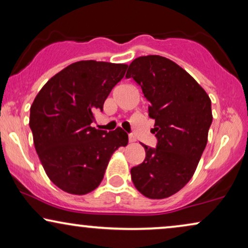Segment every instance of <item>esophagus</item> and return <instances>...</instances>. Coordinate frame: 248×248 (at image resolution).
<instances>
[{
	"label": "esophagus",
	"mask_w": 248,
	"mask_h": 248,
	"mask_svg": "<svg viewBox=\"0 0 248 248\" xmlns=\"http://www.w3.org/2000/svg\"><path fill=\"white\" fill-rule=\"evenodd\" d=\"M128 141H130L131 143H133V142L137 141V139H135V137H134L133 134H130V135H128Z\"/></svg>",
	"instance_id": "obj_1"
}]
</instances>
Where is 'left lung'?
Instances as JSON below:
<instances>
[{
	"label": "left lung",
	"mask_w": 248,
	"mask_h": 248,
	"mask_svg": "<svg viewBox=\"0 0 248 248\" xmlns=\"http://www.w3.org/2000/svg\"><path fill=\"white\" fill-rule=\"evenodd\" d=\"M126 78L141 87L155 120L157 147L142 144L144 161L131 169L132 182L149 199H166L187 184L204 151L212 123L211 100L205 90L166 57L141 56Z\"/></svg>",
	"instance_id": "1"
}]
</instances>
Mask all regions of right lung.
Returning <instances> with one entry per match:
<instances>
[{"label": "right lung", "mask_w": 248, "mask_h": 248, "mask_svg": "<svg viewBox=\"0 0 248 248\" xmlns=\"http://www.w3.org/2000/svg\"><path fill=\"white\" fill-rule=\"evenodd\" d=\"M126 64L80 61L47 81L30 107L33 144L50 181L62 191L83 195L103 181L111 155L128 142L117 127L91 126Z\"/></svg>", "instance_id": "add662e5"}]
</instances>
